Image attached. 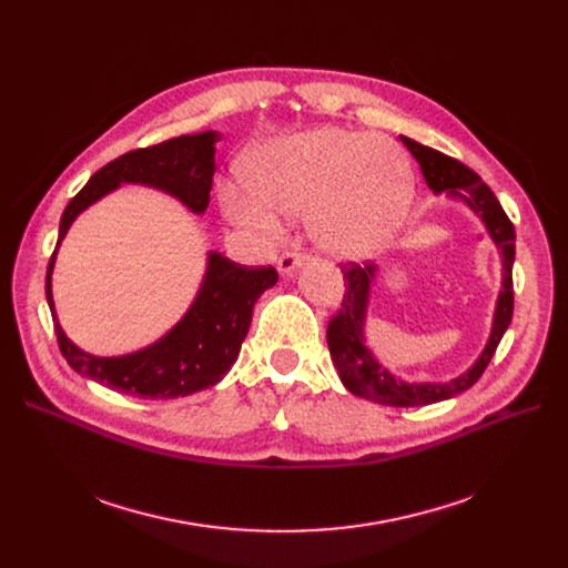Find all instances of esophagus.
<instances>
[{
    "label": "esophagus",
    "mask_w": 568,
    "mask_h": 568,
    "mask_svg": "<svg viewBox=\"0 0 568 568\" xmlns=\"http://www.w3.org/2000/svg\"><path fill=\"white\" fill-rule=\"evenodd\" d=\"M308 260H311V255H306V253H302V251H296V248L285 251V253L278 257V272H281L283 276H287V274L294 272V268L304 266Z\"/></svg>",
    "instance_id": "obj_1"
}]
</instances>
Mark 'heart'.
<instances>
[{"label": "heart", "mask_w": 568, "mask_h": 568, "mask_svg": "<svg viewBox=\"0 0 568 568\" xmlns=\"http://www.w3.org/2000/svg\"><path fill=\"white\" fill-rule=\"evenodd\" d=\"M244 184L248 193H221L234 225L276 234L281 214L308 212L317 248L345 262L389 248L414 202L412 165L394 140L336 126L257 146L244 161Z\"/></svg>", "instance_id": "1"}]
</instances>
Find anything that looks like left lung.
<instances>
[{
  "instance_id": "left-lung-1",
  "label": "left lung",
  "mask_w": 568,
  "mask_h": 568,
  "mask_svg": "<svg viewBox=\"0 0 568 568\" xmlns=\"http://www.w3.org/2000/svg\"><path fill=\"white\" fill-rule=\"evenodd\" d=\"M403 144L409 149V154L419 163L428 189L439 195L446 193L454 200H460L467 204L471 212L481 219L486 225L493 244L499 248L501 255V290L495 304L493 326L486 347L481 349L479 359H476L463 375L449 379V382H407L389 373V368L377 362L373 349L366 345V313L371 302V285L377 276V264H349L343 278L347 281L343 306L338 315L326 326V343H329L332 362L338 371L341 382L345 389L354 396L389 405V407H419V405H433L446 398H454L484 375L488 368L493 354L509 329L511 315H514V260H516V230L509 216L504 214V209L495 193L481 182V176L460 161L446 156L437 149H430L426 144H419L416 140H409L400 135Z\"/></svg>"
}]
</instances>
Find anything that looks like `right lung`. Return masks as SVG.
Returning <instances> with one entry per match:
<instances>
[{
    "mask_svg": "<svg viewBox=\"0 0 568 568\" xmlns=\"http://www.w3.org/2000/svg\"><path fill=\"white\" fill-rule=\"evenodd\" d=\"M219 140V131H204L135 149L101 168L67 204L48 264L45 296L59 349L75 373L138 398H184L221 382L236 362L255 302L278 281L274 266H242L209 251L202 285L184 317L156 343L124 356H97L80 349L64 334L52 302L57 248L87 206L122 184H142L176 197L193 214H204L216 172Z\"/></svg>",
    "mask_w": 568,
    "mask_h": 568,
    "instance_id": "add662e5",
    "label": "right lung"
}]
</instances>
